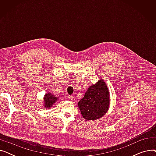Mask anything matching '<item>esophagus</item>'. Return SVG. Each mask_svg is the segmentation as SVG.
I'll return each instance as SVG.
<instances>
[{
	"label": "esophagus",
	"mask_w": 156,
	"mask_h": 156,
	"mask_svg": "<svg viewBox=\"0 0 156 156\" xmlns=\"http://www.w3.org/2000/svg\"><path fill=\"white\" fill-rule=\"evenodd\" d=\"M68 99L69 101H73V96L72 95H68Z\"/></svg>",
	"instance_id": "34e87169"
}]
</instances>
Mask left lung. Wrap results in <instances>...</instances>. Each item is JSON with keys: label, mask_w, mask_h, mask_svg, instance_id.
<instances>
[{"label": "left lung", "mask_w": 156, "mask_h": 156, "mask_svg": "<svg viewBox=\"0 0 156 156\" xmlns=\"http://www.w3.org/2000/svg\"><path fill=\"white\" fill-rule=\"evenodd\" d=\"M109 92L105 81L100 79L88 88L83 98L78 102L83 118L87 120H95L102 118L109 107Z\"/></svg>", "instance_id": "left-lung-1"}]
</instances>
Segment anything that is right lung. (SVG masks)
Here are the masks:
<instances>
[{"instance_id": "1", "label": "right lung", "mask_w": 156, "mask_h": 156, "mask_svg": "<svg viewBox=\"0 0 156 156\" xmlns=\"http://www.w3.org/2000/svg\"><path fill=\"white\" fill-rule=\"evenodd\" d=\"M58 100V98L53 95L52 94L47 93L44 97V104L45 108H50L52 105Z\"/></svg>"}]
</instances>
